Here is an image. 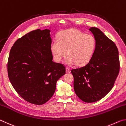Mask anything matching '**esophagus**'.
Wrapping results in <instances>:
<instances>
[{
  "label": "esophagus",
  "instance_id": "obj_1",
  "mask_svg": "<svg viewBox=\"0 0 126 126\" xmlns=\"http://www.w3.org/2000/svg\"><path fill=\"white\" fill-rule=\"evenodd\" d=\"M66 73H69L70 72H71V70H70V69L68 67H66Z\"/></svg>",
  "mask_w": 126,
  "mask_h": 126
}]
</instances>
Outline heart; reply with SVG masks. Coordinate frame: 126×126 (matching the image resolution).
Wrapping results in <instances>:
<instances>
[{"label": "heart", "mask_w": 126, "mask_h": 126, "mask_svg": "<svg viewBox=\"0 0 126 126\" xmlns=\"http://www.w3.org/2000/svg\"><path fill=\"white\" fill-rule=\"evenodd\" d=\"M96 47L93 35L86 34L77 29H68L59 34L58 40H53L50 48L54 59L62 61L66 54V62L69 65H84L88 62Z\"/></svg>", "instance_id": "obj_1"}]
</instances>
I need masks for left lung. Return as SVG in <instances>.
Listing matches in <instances>:
<instances>
[{"mask_svg": "<svg viewBox=\"0 0 126 126\" xmlns=\"http://www.w3.org/2000/svg\"><path fill=\"white\" fill-rule=\"evenodd\" d=\"M96 39L94 52L83 67L71 70L74 89L77 95L87 103L103 98L114 86L120 64L116 44L101 30L89 29Z\"/></svg>", "mask_w": 126, "mask_h": 126, "instance_id": "1", "label": "left lung"}]
</instances>
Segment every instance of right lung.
Here are the masks:
<instances>
[{
	"label": "right lung",
	"mask_w": 126,
	"mask_h": 126,
	"mask_svg": "<svg viewBox=\"0 0 126 126\" xmlns=\"http://www.w3.org/2000/svg\"><path fill=\"white\" fill-rule=\"evenodd\" d=\"M48 29L27 33L14 43L8 61L12 86L29 103L42 105L54 94L57 81L65 73L63 64L52 61V39Z\"/></svg>",
	"instance_id": "obj_1"
}]
</instances>
